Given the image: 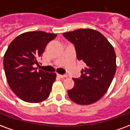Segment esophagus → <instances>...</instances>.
Instances as JSON below:
<instances>
[{"mask_svg":"<svg viewBox=\"0 0 130 130\" xmlns=\"http://www.w3.org/2000/svg\"><path fill=\"white\" fill-rule=\"evenodd\" d=\"M57 76L58 77H59L60 78H65L67 76L66 75H61V74H57Z\"/></svg>","mask_w":130,"mask_h":130,"instance_id":"esophagus-1","label":"esophagus"}]
</instances>
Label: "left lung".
<instances>
[{
  "mask_svg": "<svg viewBox=\"0 0 130 130\" xmlns=\"http://www.w3.org/2000/svg\"><path fill=\"white\" fill-rule=\"evenodd\" d=\"M62 35L74 44L78 59L86 64L80 77L73 78L75 86L68 90V96L77 104L94 103L107 91L116 72L114 48L101 33L92 29H80Z\"/></svg>",
  "mask_w": 130,
  "mask_h": 130,
  "instance_id": "8db88e82",
  "label": "left lung"
}]
</instances>
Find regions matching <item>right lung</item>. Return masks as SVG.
<instances>
[{
    "label": "right lung",
    "instance_id": "1",
    "mask_svg": "<svg viewBox=\"0 0 130 130\" xmlns=\"http://www.w3.org/2000/svg\"><path fill=\"white\" fill-rule=\"evenodd\" d=\"M56 36L41 31H29L9 44L4 56V70L12 92L24 101L40 103L50 96L56 75L37 70L34 65H39L37 60Z\"/></svg>",
    "mask_w": 130,
    "mask_h": 130
}]
</instances>
